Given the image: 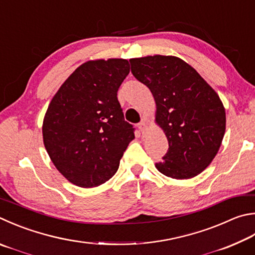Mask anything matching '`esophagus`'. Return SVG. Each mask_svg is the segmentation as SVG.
<instances>
[{
  "label": "esophagus",
  "mask_w": 255,
  "mask_h": 255,
  "mask_svg": "<svg viewBox=\"0 0 255 255\" xmlns=\"http://www.w3.org/2000/svg\"><path fill=\"white\" fill-rule=\"evenodd\" d=\"M138 128H139V130L142 132V135L145 133V131H147L148 126H147V123L146 122H141L140 124H138Z\"/></svg>",
  "instance_id": "34e87169"
}]
</instances>
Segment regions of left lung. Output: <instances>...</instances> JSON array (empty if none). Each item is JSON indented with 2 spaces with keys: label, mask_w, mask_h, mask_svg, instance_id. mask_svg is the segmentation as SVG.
<instances>
[{
  "label": "left lung",
  "mask_w": 255,
  "mask_h": 255,
  "mask_svg": "<svg viewBox=\"0 0 255 255\" xmlns=\"http://www.w3.org/2000/svg\"><path fill=\"white\" fill-rule=\"evenodd\" d=\"M129 62L133 77L151 91L155 123L168 140L156 168L175 179L195 177L214 159L225 133V108L219 95L177 57L156 54Z\"/></svg>",
  "instance_id": "1"
}]
</instances>
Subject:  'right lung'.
<instances>
[{"mask_svg":"<svg viewBox=\"0 0 255 255\" xmlns=\"http://www.w3.org/2000/svg\"><path fill=\"white\" fill-rule=\"evenodd\" d=\"M126 59L82 63L53 96L45 113V149L60 173L79 187L104 184L118 170L135 135L117 91L129 73Z\"/></svg>","mask_w":255,"mask_h":255,"instance_id":"add662e5","label":"right lung"}]
</instances>
